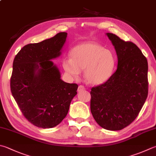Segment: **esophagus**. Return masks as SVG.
<instances>
[{
    "mask_svg": "<svg viewBox=\"0 0 156 156\" xmlns=\"http://www.w3.org/2000/svg\"><path fill=\"white\" fill-rule=\"evenodd\" d=\"M85 90V87H84V86H79V87H78V90H77V91H78V92H81V91H83V90Z\"/></svg>",
    "mask_w": 156,
    "mask_h": 156,
    "instance_id": "34e87169",
    "label": "esophagus"
}]
</instances>
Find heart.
Returning <instances> with one entry per match:
<instances>
[{"label": "heart", "mask_w": 156, "mask_h": 156, "mask_svg": "<svg viewBox=\"0 0 156 156\" xmlns=\"http://www.w3.org/2000/svg\"><path fill=\"white\" fill-rule=\"evenodd\" d=\"M115 59L112 52L97 43H83L75 47L70 59L63 62L64 70L74 79H79L85 70V78L92 85L104 83L112 75Z\"/></svg>", "instance_id": "b5f03b06"}]
</instances>
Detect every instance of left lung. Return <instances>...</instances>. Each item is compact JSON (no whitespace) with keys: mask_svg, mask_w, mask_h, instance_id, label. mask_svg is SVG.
Here are the masks:
<instances>
[{"mask_svg":"<svg viewBox=\"0 0 156 156\" xmlns=\"http://www.w3.org/2000/svg\"><path fill=\"white\" fill-rule=\"evenodd\" d=\"M115 49L116 71L91 90L90 109L100 126L120 130L136 118L148 95V63L134 43L106 33Z\"/></svg>","mask_w":156,"mask_h":156,"instance_id":"left-lung-1","label":"left lung"}]
</instances>
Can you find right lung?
<instances>
[{
	"mask_svg": "<svg viewBox=\"0 0 156 156\" xmlns=\"http://www.w3.org/2000/svg\"><path fill=\"white\" fill-rule=\"evenodd\" d=\"M66 32L21 49L14 58L10 86L23 116L31 124L51 128L65 118L77 84L61 79L59 69L51 60L59 57Z\"/></svg>",
	"mask_w": 156,
	"mask_h": 156,
	"instance_id": "obj_1",
	"label": "right lung"
}]
</instances>
